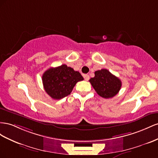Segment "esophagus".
I'll return each instance as SVG.
<instances>
[{"instance_id": "34e87169", "label": "esophagus", "mask_w": 158, "mask_h": 158, "mask_svg": "<svg viewBox=\"0 0 158 158\" xmlns=\"http://www.w3.org/2000/svg\"><path fill=\"white\" fill-rule=\"evenodd\" d=\"M84 79L85 81H88L89 79V75H84Z\"/></svg>"}]
</instances>
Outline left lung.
Wrapping results in <instances>:
<instances>
[{
  "label": "left lung",
  "instance_id": "1",
  "mask_svg": "<svg viewBox=\"0 0 158 158\" xmlns=\"http://www.w3.org/2000/svg\"><path fill=\"white\" fill-rule=\"evenodd\" d=\"M89 82L98 95L105 98L114 97L122 86L121 81L106 69L96 71Z\"/></svg>",
  "mask_w": 158,
  "mask_h": 158
}]
</instances>
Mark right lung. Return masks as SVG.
I'll list each match as a JSON object with an SVG mask.
<instances>
[{"label": "right lung", "instance_id": "right-lung-1", "mask_svg": "<svg viewBox=\"0 0 158 158\" xmlns=\"http://www.w3.org/2000/svg\"><path fill=\"white\" fill-rule=\"evenodd\" d=\"M83 79L79 71H75L65 64L51 67L42 75L45 91L48 95L56 100L69 95L76 83Z\"/></svg>", "mask_w": 158, "mask_h": 158}]
</instances>
